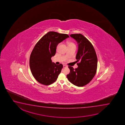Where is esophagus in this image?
<instances>
[{
    "label": "esophagus",
    "instance_id": "esophagus-1",
    "mask_svg": "<svg viewBox=\"0 0 125 125\" xmlns=\"http://www.w3.org/2000/svg\"><path fill=\"white\" fill-rule=\"evenodd\" d=\"M63 68H66V67H67V66H66L65 65H64L63 66Z\"/></svg>",
    "mask_w": 125,
    "mask_h": 125
}]
</instances>
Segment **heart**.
I'll return each mask as SVG.
<instances>
[{"label":"heart","instance_id":"heart-1","mask_svg":"<svg viewBox=\"0 0 125 125\" xmlns=\"http://www.w3.org/2000/svg\"><path fill=\"white\" fill-rule=\"evenodd\" d=\"M67 44H68V47L70 46H76L75 44L73 42H67Z\"/></svg>","mask_w":125,"mask_h":125}]
</instances>
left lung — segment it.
<instances>
[{
  "label": "left lung",
  "mask_w": 125,
  "mask_h": 125,
  "mask_svg": "<svg viewBox=\"0 0 125 125\" xmlns=\"http://www.w3.org/2000/svg\"><path fill=\"white\" fill-rule=\"evenodd\" d=\"M70 36L78 44L76 56L78 67L74 69L69 66L70 73L67 75V77L72 84L83 87L90 83L95 76L97 69V56L93 45L82 34H72Z\"/></svg>",
  "instance_id": "8db88e82"
}]
</instances>
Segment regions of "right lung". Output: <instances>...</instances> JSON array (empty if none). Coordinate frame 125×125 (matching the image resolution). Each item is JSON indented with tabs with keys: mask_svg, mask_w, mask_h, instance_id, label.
<instances>
[{
	"mask_svg": "<svg viewBox=\"0 0 125 125\" xmlns=\"http://www.w3.org/2000/svg\"><path fill=\"white\" fill-rule=\"evenodd\" d=\"M68 38L67 34L49 31L34 47L30 55V70L39 83L49 85L56 81L63 65H56L52 62L51 58L55 55L57 45Z\"/></svg>",
	"mask_w": 125,
	"mask_h": 125,
	"instance_id": "obj_1",
	"label": "right lung"
}]
</instances>
